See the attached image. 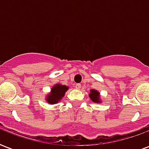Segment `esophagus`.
I'll return each instance as SVG.
<instances>
[{
    "mask_svg": "<svg viewBox=\"0 0 149 149\" xmlns=\"http://www.w3.org/2000/svg\"><path fill=\"white\" fill-rule=\"evenodd\" d=\"M81 84H75V88H76L77 89H80V88H81Z\"/></svg>",
    "mask_w": 149,
    "mask_h": 149,
    "instance_id": "1",
    "label": "esophagus"
}]
</instances>
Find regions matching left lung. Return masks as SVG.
Instances as JSON below:
<instances>
[{
  "label": "left lung",
  "mask_w": 149,
  "mask_h": 149,
  "mask_svg": "<svg viewBox=\"0 0 149 149\" xmlns=\"http://www.w3.org/2000/svg\"><path fill=\"white\" fill-rule=\"evenodd\" d=\"M89 97L93 102L96 103H100V93L95 89H91L90 93H89Z\"/></svg>",
  "instance_id": "left-lung-1"
}]
</instances>
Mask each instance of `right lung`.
<instances>
[{
  "label": "right lung",
  "mask_w": 149,
  "mask_h": 149,
  "mask_svg": "<svg viewBox=\"0 0 149 149\" xmlns=\"http://www.w3.org/2000/svg\"><path fill=\"white\" fill-rule=\"evenodd\" d=\"M68 89V86L62 85V84H56L52 88L51 92L49 93V94L47 95L46 101L49 104H52L58 103L59 101L62 99V97H64L65 92Z\"/></svg>",
  "instance_id": "obj_1"
}]
</instances>
